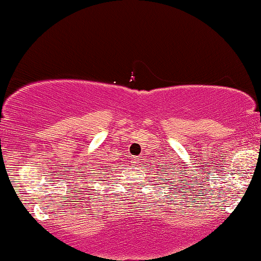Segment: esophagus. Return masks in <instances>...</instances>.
<instances>
[{"instance_id": "34e87169", "label": "esophagus", "mask_w": 261, "mask_h": 261, "mask_svg": "<svg viewBox=\"0 0 261 261\" xmlns=\"http://www.w3.org/2000/svg\"><path fill=\"white\" fill-rule=\"evenodd\" d=\"M133 162H134V163H135V162H136V159H134V161H133Z\"/></svg>"}]
</instances>
